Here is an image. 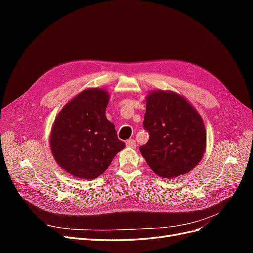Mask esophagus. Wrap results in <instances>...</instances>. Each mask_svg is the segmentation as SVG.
<instances>
[{
	"label": "esophagus",
	"mask_w": 253,
	"mask_h": 253,
	"mask_svg": "<svg viewBox=\"0 0 253 253\" xmlns=\"http://www.w3.org/2000/svg\"><path fill=\"white\" fill-rule=\"evenodd\" d=\"M126 147L131 148V149H135L136 148V141L134 139H128L126 141Z\"/></svg>",
	"instance_id": "1"
}]
</instances>
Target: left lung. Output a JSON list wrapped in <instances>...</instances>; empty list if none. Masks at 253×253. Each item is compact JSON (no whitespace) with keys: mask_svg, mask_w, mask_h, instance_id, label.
<instances>
[{"mask_svg":"<svg viewBox=\"0 0 253 253\" xmlns=\"http://www.w3.org/2000/svg\"><path fill=\"white\" fill-rule=\"evenodd\" d=\"M143 127L149 133V140L139 150L158 176L177 177L200 164L207 132L201 115L182 96L169 90L151 91Z\"/></svg>","mask_w":253,"mask_h":253,"instance_id":"obj_1","label":"left lung"}]
</instances>
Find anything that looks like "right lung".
<instances>
[{"label":"right lung","mask_w":253,"mask_h":253,"mask_svg":"<svg viewBox=\"0 0 253 253\" xmlns=\"http://www.w3.org/2000/svg\"><path fill=\"white\" fill-rule=\"evenodd\" d=\"M109 99L102 88L84 89L64 105L53 122L51 154L63 170L76 177L97 178L126 147L105 117Z\"/></svg>","instance_id":"obj_1"}]
</instances>
